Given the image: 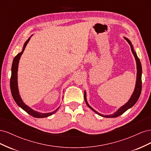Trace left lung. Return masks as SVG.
I'll return each mask as SVG.
<instances>
[{"instance_id":"8db88e82","label":"left lung","mask_w":151,"mask_h":151,"mask_svg":"<svg viewBox=\"0 0 151 151\" xmlns=\"http://www.w3.org/2000/svg\"><path fill=\"white\" fill-rule=\"evenodd\" d=\"M124 38L127 41V42L129 43V44L130 45L132 52L133 53L134 57L135 58V61H136V64H137V80H136V83H135V89L134 91L133 94H132L130 98L129 99L128 102H127L124 105H123L122 107H120L118 110L114 113L113 114H111V115H102V114L98 113L92 107L90 106V105L88 104V101H87V98H86V94L84 93V100L86 101V104L88 105V106L93 111H94L96 113H97L98 115L99 116H101L105 118H115L119 116L120 115H122V114L125 112L127 109H129V108H132L134 105L137 103V101H138V99L140 97V95L141 93V90H142V65H141V63L140 62L139 58H138L136 52L134 51V47L133 45H132V43L126 37H124Z\"/></svg>"}]
</instances>
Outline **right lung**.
<instances>
[{
    "mask_svg": "<svg viewBox=\"0 0 151 151\" xmlns=\"http://www.w3.org/2000/svg\"><path fill=\"white\" fill-rule=\"evenodd\" d=\"M29 37L28 40L26 41L25 43L24 44L23 48H22V52L18 53L17 55L14 57L13 60L12 62V68H11V81H10V87H11V93L12 96L14 99L15 102L16 104L21 107L23 110H24L26 112L29 114L30 115L32 116H33L35 118H45V117H48L49 116L52 115L53 114H54L60 108L59 106L58 108H57L55 110L52 111V112H50V113H40L36 111H35L34 109H31L30 107H29L27 105L22 101V100L20 96L19 92V89H18V85H17V70H18V64H19V59L21 58V56L22 55V54L23 53L24 50L26 47L27 44L29 42V41L31 38Z\"/></svg>",
    "mask_w": 151,
    "mask_h": 151,
    "instance_id": "add662e5",
    "label": "right lung"
}]
</instances>
